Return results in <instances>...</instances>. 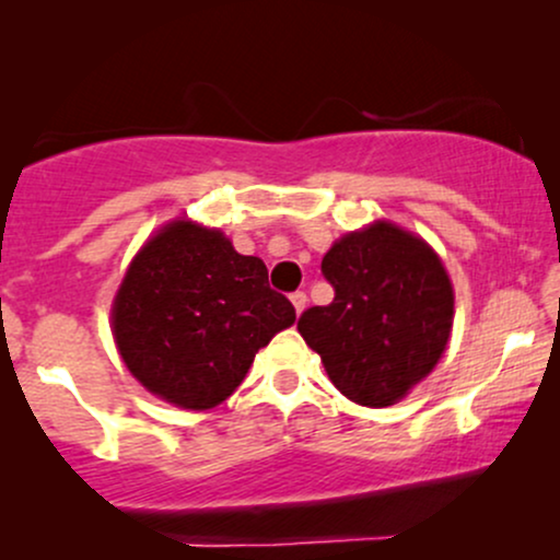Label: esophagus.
<instances>
[{
    "instance_id": "1",
    "label": "esophagus",
    "mask_w": 560,
    "mask_h": 560,
    "mask_svg": "<svg viewBox=\"0 0 560 560\" xmlns=\"http://www.w3.org/2000/svg\"><path fill=\"white\" fill-rule=\"evenodd\" d=\"M289 300H292L294 311H298V316H300V313L305 311V305H307V294H305V292H294L292 298H289Z\"/></svg>"
}]
</instances>
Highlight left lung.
<instances>
[{
	"mask_svg": "<svg viewBox=\"0 0 560 560\" xmlns=\"http://www.w3.org/2000/svg\"><path fill=\"white\" fill-rule=\"evenodd\" d=\"M320 271L329 305L307 307L298 329L347 400L387 408L432 374L453 329V284L421 236L389 221L331 244Z\"/></svg>",
	"mask_w": 560,
	"mask_h": 560,
	"instance_id": "8db88e82",
	"label": "left lung"
}]
</instances>
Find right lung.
<instances>
[{"mask_svg":"<svg viewBox=\"0 0 560 560\" xmlns=\"http://www.w3.org/2000/svg\"><path fill=\"white\" fill-rule=\"evenodd\" d=\"M260 258L218 229L173 221L139 249L113 302V337L141 387L178 408H215L255 352L294 324Z\"/></svg>","mask_w":560,"mask_h":560,"instance_id":"obj_1","label":"right lung"}]
</instances>
